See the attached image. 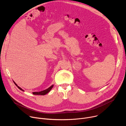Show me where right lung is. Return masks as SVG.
<instances>
[{
  "instance_id": "obj_1",
  "label": "right lung",
  "mask_w": 126,
  "mask_h": 126,
  "mask_svg": "<svg viewBox=\"0 0 126 126\" xmlns=\"http://www.w3.org/2000/svg\"><path fill=\"white\" fill-rule=\"evenodd\" d=\"M13 82H14V81H13ZM14 83L15 85L18 88V89H19L20 90H21V91H24L22 89H21V88L20 87H19V86H18V85H17L14 82ZM53 85H52V86H50L49 88H48V89L45 90H43V91H40V92H33L32 94H34V95H44L47 94L49 92H50V91L52 89V88H53Z\"/></svg>"
}]
</instances>
